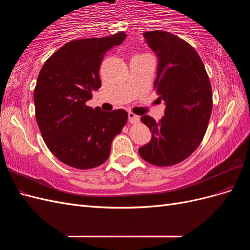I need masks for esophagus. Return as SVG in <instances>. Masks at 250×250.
<instances>
[{
	"instance_id": "obj_1",
	"label": "esophagus",
	"mask_w": 250,
	"mask_h": 250,
	"mask_svg": "<svg viewBox=\"0 0 250 250\" xmlns=\"http://www.w3.org/2000/svg\"><path fill=\"white\" fill-rule=\"evenodd\" d=\"M128 121H129L130 123H138L139 121H140V117L139 116H137V115H134V113H132V112H129L128 113Z\"/></svg>"
}]
</instances>
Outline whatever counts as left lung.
Wrapping results in <instances>:
<instances>
[{
	"label": "left lung",
	"instance_id": "8db88e82",
	"mask_svg": "<svg viewBox=\"0 0 250 250\" xmlns=\"http://www.w3.org/2000/svg\"><path fill=\"white\" fill-rule=\"evenodd\" d=\"M143 35L158 58L154 86L166 108L158 123L150 116L141 118L152 135L139 154L150 164L167 167L185 161L200 145L213 94L206 67L191 44L162 30Z\"/></svg>",
	"mask_w": 250,
	"mask_h": 250
}]
</instances>
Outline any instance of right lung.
Listing matches in <instances>:
<instances>
[{"label": "right lung", "instance_id": "add662e5", "mask_svg": "<svg viewBox=\"0 0 250 250\" xmlns=\"http://www.w3.org/2000/svg\"><path fill=\"white\" fill-rule=\"evenodd\" d=\"M126 36L120 32L67 42L40 72L34 89L36 122L49 150L70 167L84 170L102 165L127 122L124 109L108 112L85 105L101 87L99 69L105 53Z\"/></svg>", "mask_w": 250, "mask_h": 250}]
</instances>
